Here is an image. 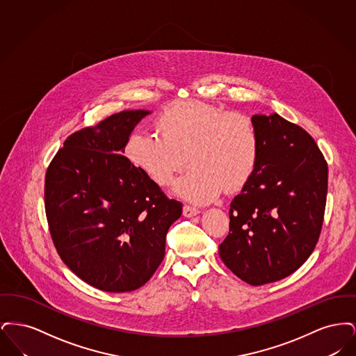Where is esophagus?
<instances>
[{
  "label": "esophagus",
  "mask_w": 356,
  "mask_h": 356,
  "mask_svg": "<svg viewBox=\"0 0 356 356\" xmlns=\"http://www.w3.org/2000/svg\"><path fill=\"white\" fill-rule=\"evenodd\" d=\"M199 213H200V211L196 207H192V205H184L183 207V215L186 218H192V216H196Z\"/></svg>",
  "instance_id": "34e87169"
}]
</instances>
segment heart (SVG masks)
Here are the masks:
<instances>
[{"instance_id":"1","label":"heart","mask_w":356,"mask_h":356,"mask_svg":"<svg viewBox=\"0 0 356 356\" xmlns=\"http://www.w3.org/2000/svg\"><path fill=\"white\" fill-rule=\"evenodd\" d=\"M159 132L129 136L128 159L159 186L172 184L188 161L192 168L177 181L176 195L192 203L215 200L225 186L236 189L254 172L259 138L250 118L204 102H189L167 111Z\"/></svg>"}]
</instances>
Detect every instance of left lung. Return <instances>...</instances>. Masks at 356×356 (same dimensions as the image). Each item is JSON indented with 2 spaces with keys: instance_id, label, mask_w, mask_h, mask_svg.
<instances>
[{
  "instance_id": "left-lung-1",
  "label": "left lung",
  "mask_w": 356,
  "mask_h": 356,
  "mask_svg": "<svg viewBox=\"0 0 356 356\" xmlns=\"http://www.w3.org/2000/svg\"><path fill=\"white\" fill-rule=\"evenodd\" d=\"M259 152L229 209L224 264L251 286L282 280L303 266L322 229L328 168L314 138L277 113L252 116Z\"/></svg>"
}]
</instances>
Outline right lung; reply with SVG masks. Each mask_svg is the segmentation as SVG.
Masks as SVG:
<instances>
[{
    "instance_id": "obj_1",
    "label": "right lung",
    "mask_w": 356,
    "mask_h": 356,
    "mask_svg": "<svg viewBox=\"0 0 356 356\" xmlns=\"http://www.w3.org/2000/svg\"><path fill=\"white\" fill-rule=\"evenodd\" d=\"M151 111H122L69 136L45 176V211L63 261L106 292L144 286L165 254L183 205L170 200L124 151Z\"/></svg>"
}]
</instances>
